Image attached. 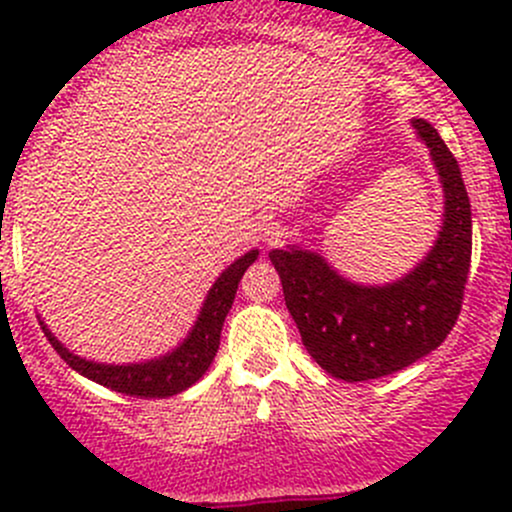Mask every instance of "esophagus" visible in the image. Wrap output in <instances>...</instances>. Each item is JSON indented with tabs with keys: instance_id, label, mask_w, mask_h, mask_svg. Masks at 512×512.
I'll list each match as a JSON object with an SVG mask.
<instances>
[{
	"instance_id": "esophagus-1",
	"label": "esophagus",
	"mask_w": 512,
	"mask_h": 512,
	"mask_svg": "<svg viewBox=\"0 0 512 512\" xmlns=\"http://www.w3.org/2000/svg\"><path fill=\"white\" fill-rule=\"evenodd\" d=\"M255 232H257V240H262L265 245H275V242L280 240V235H282V227H280V223H275L272 218H262L260 223H257Z\"/></svg>"
}]
</instances>
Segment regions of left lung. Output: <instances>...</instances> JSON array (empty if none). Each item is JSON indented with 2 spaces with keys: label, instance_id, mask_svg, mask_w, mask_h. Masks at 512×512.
<instances>
[{
  "label": "left lung",
  "instance_id": "left-lung-1",
  "mask_svg": "<svg viewBox=\"0 0 512 512\" xmlns=\"http://www.w3.org/2000/svg\"><path fill=\"white\" fill-rule=\"evenodd\" d=\"M443 185V225L414 272L384 287L339 275L322 255L289 245L272 250L285 304L309 356L344 381L389 376L431 354L451 334L471 270L473 220L461 168L436 128L414 118Z\"/></svg>",
  "mask_w": 512,
  "mask_h": 512
}]
</instances>
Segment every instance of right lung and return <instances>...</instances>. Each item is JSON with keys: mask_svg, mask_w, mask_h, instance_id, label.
Segmentation results:
<instances>
[{"mask_svg": "<svg viewBox=\"0 0 512 512\" xmlns=\"http://www.w3.org/2000/svg\"><path fill=\"white\" fill-rule=\"evenodd\" d=\"M260 252L250 250L247 255H242L240 260L232 262L223 275L215 280V285L210 287L208 297H205L203 309L198 314V322L190 329L188 337L183 339V344L168 352L158 359L141 361V364H98V361H89L84 356H76L74 352L64 347L54 334L46 329V324L41 322L46 339L51 342V347L59 352L61 359L71 366L74 371H79L86 379L96 381V384L108 386L113 391H121L126 396H138V399H165V396H175L180 391H185L188 386H193L200 376L208 371V366L213 364L215 354L220 347V332H223V322L232 307V299H235L237 285H240L242 275H245L247 267L257 260Z\"/></svg>", "mask_w": 512, "mask_h": 512, "instance_id": "1", "label": "right lung"}]
</instances>
